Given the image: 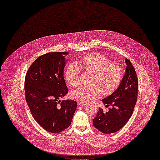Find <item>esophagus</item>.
Masks as SVG:
<instances>
[{
	"instance_id": "1",
	"label": "esophagus",
	"mask_w": 160,
	"mask_h": 160,
	"mask_svg": "<svg viewBox=\"0 0 160 160\" xmlns=\"http://www.w3.org/2000/svg\"><path fill=\"white\" fill-rule=\"evenodd\" d=\"M78 104L79 106L82 107V108H85L86 107H87V104H84V103H82V102H78Z\"/></svg>"
}]
</instances>
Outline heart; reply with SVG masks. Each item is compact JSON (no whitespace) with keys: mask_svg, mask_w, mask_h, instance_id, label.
Listing matches in <instances>:
<instances>
[{"mask_svg":"<svg viewBox=\"0 0 160 160\" xmlns=\"http://www.w3.org/2000/svg\"><path fill=\"white\" fill-rule=\"evenodd\" d=\"M80 64L86 71L93 73L91 85L82 86L73 91L71 96L80 102L87 104L104 95H111L118 89L123 78L121 66L111 62L110 59L100 53H92L80 60ZM65 79L71 87H78L81 81V71L79 65L71 63L65 70Z\"/></svg>","mask_w":160,"mask_h":160,"instance_id":"b5f03b06","label":"heart"}]
</instances>
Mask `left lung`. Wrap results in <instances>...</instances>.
Returning <instances> with one entry per match:
<instances>
[{
  "mask_svg": "<svg viewBox=\"0 0 160 160\" xmlns=\"http://www.w3.org/2000/svg\"><path fill=\"white\" fill-rule=\"evenodd\" d=\"M126 68L118 89L102 101L106 107L111 106L108 112L99 108L97 117L92 120L95 127L104 134L118 131L128 122L136 105L138 91V80L132 64L125 59Z\"/></svg>",
  "mask_w": 160,
  "mask_h": 160,
  "instance_id": "obj_1",
  "label": "left lung"
}]
</instances>
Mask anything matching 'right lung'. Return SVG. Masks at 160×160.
Instances as JSON below:
<instances>
[{
    "mask_svg": "<svg viewBox=\"0 0 160 160\" xmlns=\"http://www.w3.org/2000/svg\"><path fill=\"white\" fill-rule=\"evenodd\" d=\"M68 52H50L38 58L25 78V96L32 117L46 131L59 133L71 125L77 108L73 100L60 101L68 94L63 78Z\"/></svg>",
    "mask_w": 160,
    "mask_h": 160,
    "instance_id": "1",
    "label": "right lung"
}]
</instances>
